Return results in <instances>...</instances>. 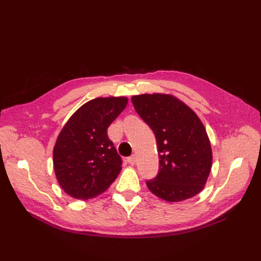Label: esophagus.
Wrapping results in <instances>:
<instances>
[{
	"instance_id": "34e87169",
	"label": "esophagus",
	"mask_w": 261,
	"mask_h": 261,
	"mask_svg": "<svg viewBox=\"0 0 261 261\" xmlns=\"http://www.w3.org/2000/svg\"><path fill=\"white\" fill-rule=\"evenodd\" d=\"M127 162H128L130 165H134V164H135V162H136V158H135V155H130V156H128V158H127Z\"/></svg>"
}]
</instances>
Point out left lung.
Returning <instances> with one entry per match:
<instances>
[{"label":"left lung","instance_id":"obj_1","mask_svg":"<svg viewBox=\"0 0 261 261\" xmlns=\"http://www.w3.org/2000/svg\"><path fill=\"white\" fill-rule=\"evenodd\" d=\"M132 102L153 130L159 151V173L147 181L149 191L169 202L199 194L212 167L210 139L199 116L169 93L138 94Z\"/></svg>","mask_w":261,"mask_h":261}]
</instances>
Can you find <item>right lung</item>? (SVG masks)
<instances>
[{"label": "right lung", "mask_w": 261, "mask_h": 261, "mask_svg": "<svg viewBox=\"0 0 261 261\" xmlns=\"http://www.w3.org/2000/svg\"><path fill=\"white\" fill-rule=\"evenodd\" d=\"M128 98H96L86 102L63 126L53 148V168L60 186L76 199L106 192L122 170V160L108 137V127Z\"/></svg>", "instance_id": "obj_1"}]
</instances>
